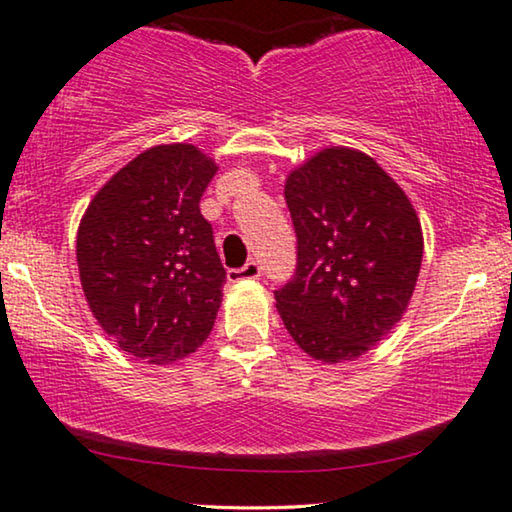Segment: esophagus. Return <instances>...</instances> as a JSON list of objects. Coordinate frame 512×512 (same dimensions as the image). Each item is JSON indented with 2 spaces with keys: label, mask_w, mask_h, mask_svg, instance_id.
<instances>
[{
  "label": "esophagus",
  "mask_w": 512,
  "mask_h": 512,
  "mask_svg": "<svg viewBox=\"0 0 512 512\" xmlns=\"http://www.w3.org/2000/svg\"><path fill=\"white\" fill-rule=\"evenodd\" d=\"M227 276L232 283H236V280H255L262 276V264L255 262V259H250V262L243 264L241 269H229Z\"/></svg>",
  "instance_id": "1"
}]
</instances>
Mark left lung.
<instances>
[{"instance_id": "8db88e82", "label": "left lung", "mask_w": 512, "mask_h": 512, "mask_svg": "<svg viewBox=\"0 0 512 512\" xmlns=\"http://www.w3.org/2000/svg\"><path fill=\"white\" fill-rule=\"evenodd\" d=\"M297 266L276 308L320 362L364 355L401 320L422 264V227L401 187L350 148H327L285 185Z\"/></svg>"}]
</instances>
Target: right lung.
Returning a JSON list of instances; mask_svg holds the SVG:
<instances>
[{
    "label": "right lung",
    "instance_id": "add662e5",
    "mask_svg": "<svg viewBox=\"0 0 512 512\" xmlns=\"http://www.w3.org/2000/svg\"><path fill=\"white\" fill-rule=\"evenodd\" d=\"M213 160L155 146L122 167L85 211L76 239L85 299L129 355L171 364L211 334L227 271L199 211Z\"/></svg>",
    "mask_w": 512,
    "mask_h": 512
}]
</instances>
